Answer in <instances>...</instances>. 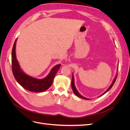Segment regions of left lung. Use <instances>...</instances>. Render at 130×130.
<instances>
[{
    "mask_svg": "<svg viewBox=\"0 0 130 130\" xmlns=\"http://www.w3.org/2000/svg\"><path fill=\"white\" fill-rule=\"evenodd\" d=\"M117 75H118L117 74V75H116V76L115 79H114V81H113V82H112V84H111V85L110 86V87L108 88V89H107V90H106V91L102 95H103L104 94H105L106 92H107L108 91V90L112 87V86H113V85L115 84V83L117 77ZM72 84V89H73V92L74 93V94H75V95H76V96H78V97H80V98H82V99H86V100H88V99H87V98H85V97H84V96H82V95H81L80 94H79V93H78V92H77V89H76L75 87V85H74V80L73 75V76H72V84ZM102 95H101V96H102Z\"/></svg>",
    "mask_w": 130,
    "mask_h": 130,
    "instance_id": "left-lung-1",
    "label": "left lung"
}]
</instances>
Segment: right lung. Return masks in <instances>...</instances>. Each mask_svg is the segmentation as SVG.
<instances>
[{
    "mask_svg": "<svg viewBox=\"0 0 130 130\" xmlns=\"http://www.w3.org/2000/svg\"><path fill=\"white\" fill-rule=\"evenodd\" d=\"M16 41L17 39L13 44L11 56L12 70L15 79L23 88L29 91L34 92L45 91L52 85L54 78L61 65L58 64L55 66L48 75L43 79L39 80L27 75L22 71L16 59L15 52Z\"/></svg>",
    "mask_w": 130,
    "mask_h": 130,
    "instance_id": "obj_1",
    "label": "right lung"
}]
</instances>
